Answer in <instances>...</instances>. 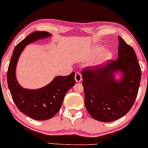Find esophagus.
Instances as JSON below:
<instances>
[{
  "label": "esophagus",
  "mask_w": 148,
  "mask_h": 148,
  "mask_svg": "<svg viewBox=\"0 0 148 148\" xmlns=\"http://www.w3.org/2000/svg\"><path fill=\"white\" fill-rule=\"evenodd\" d=\"M75 79L76 82H80L82 79V74L80 73L77 72L75 73Z\"/></svg>",
  "instance_id": "34e87169"
}]
</instances>
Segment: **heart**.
<instances>
[{
	"mask_svg": "<svg viewBox=\"0 0 148 148\" xmlns=\"http://www.w3.org/2000/svg\"><path fill=\"white\" fill-rule=\"evenodd\" d=\"M104 49V48L103 47V46H98V47L95 48L94 52L95 54H100L101 52H102ZM112 56H113V54L111 50H105V51L103 52V53L101 54L100 57L98 59V62L100 64V63H103V62L106 61H108V60H110L111 58H112Z\"/></svg>",
	"mask_w": 148,
	"mask_h": 148,
	"instance_id": "b5f03b06",
	"label": "heart"
}]
</instances>
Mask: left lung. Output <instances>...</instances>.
<instances>
[{
	"label": "left lung",
	"instance_id": "1",
	"mask_svg": "<svg viewBox=\"0 0 148 148\" xmlns=\"http://www.w3.org/2000/svg\"><path fill=\"white\" fill-rule=\"evenodd\" d=\"M117 60L102 67L82 73L85 106L95 120L108 123L125 116L134 104L141 81V71L133 48L119 36ZM120 72L121 78L115 74Z\"/></svg>",
	"mask_w": 148,
	"mask_h": 148
}]
</instances>
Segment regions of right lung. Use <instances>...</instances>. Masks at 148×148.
Listing matches in <instances>:
<instances>
[{
	"label": "right lung",
	"mask_w": 148,
	"mask_h": 148,
	"mask_svg": "<svg viewBox=\"0 0 148 148\" xmlns=\"http://www.w3.org/2000/svg\"><path fill=\"white\" fill-rule=\"evenodd\" d=\"M47 32H34L15 46L7 71V84L13 102L22 113L37 121L53 117L59 111L66 93L75 84V73L56 76L47 86L29 90L20 86L16 78L17 61L25 46L36 40L50 37Z\"/></svg>",
	"instance_id": "1"
}]
</instances>
